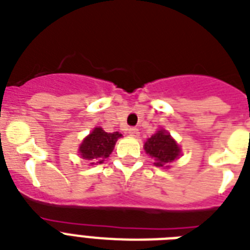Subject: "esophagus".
I'll list each match as a JSON object with an SVG mask.
<instances>
[{
    "mask_svg": "<svg viewBox=\"0 0 250 250\" xmlns=\"http://www.w3.org/2000/svg\"><path fill=\"white\" fill-rule=\"evenodd\" d=\"M127 133H129L131 137H138V135H139V130H138L137 127H130Z\"/></svg>",
    "mask_w": 250,
    "mask_h": 250,
    "instance_id": "34e87169",
    "label": "esophagus"
}]
</instances>
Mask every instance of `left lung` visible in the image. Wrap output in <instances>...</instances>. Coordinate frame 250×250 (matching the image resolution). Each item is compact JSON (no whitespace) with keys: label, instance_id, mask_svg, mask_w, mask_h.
I'll use <instances>...</instances> for the list:
<instances>
[{"label":"left lung","instance_id":"obj_1","mask_svg":"<svg viewBox=\"0 0 250 250\" xmlns=\"http://www.w3.org/2000/svg\"><path fill=\"white\" fill-rule=\"evenodd\" d=\"M146 153L156 160V166H166L176 160L180 154V148L166 130H158L144 144ZM167 167V166H166Z\"/></svg>","mask_w":250,"mask_h":250}]
</instances>
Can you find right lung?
<instances>
[{"mask_svg": "<svg viewBox=\"0 0 250 250\" xmlns=\"http://www.w3.org/2000/svg\"><path fill=\"white\" fill-rule=\"evenodd\" d=\"M121 137L119 131L106 133L102 127H96L83 140L79 148L80 156L84 160L92 161V164H102L112 152L116 140Z\"/></svg>", "mask_w": 250, "mask_h": 250, "instance_id": "add662e5", "label": "right lung"}]
</instances>
